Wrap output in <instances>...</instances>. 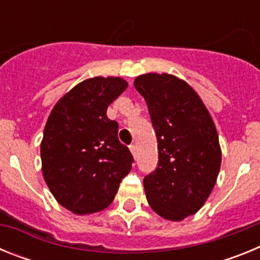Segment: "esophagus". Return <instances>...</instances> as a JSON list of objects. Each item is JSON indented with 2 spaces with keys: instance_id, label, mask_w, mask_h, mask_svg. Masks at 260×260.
Instances as JSON below:
<instances>
[{
  "instance_id": "34e87169",
  "label": "esophagus",
  "mask_w": 260,
  "mask_h": 260,
  "mask_svg": "<svg viewBox=\"0 0 260 260\" xmlns=\"http://www.w3.org/2000/svg\"><path fill=\"white\" fill-rule=\"evenodd\" d=\"M130 151H132L133 156H134V157H137L138 150H137V146H135V144H132V146H130Z\"/></svg>"
}]
</instances>
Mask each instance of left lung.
<instances>
[{
  "mask_svg": "<svg viewBox=\"0 0 260 260\" xmlns=\"http://www.w3.org/2000/svg\"><path fill=\"white\" fill-rule=\"evenodd\" d=\"M144 98L157 138L158 161L143 180L156 213L180 221L210 197L221 165L215 123L189 84L169 74H144L134 82Z\"/></svg>",
  "mask_w": 260,
  "mask_h": 260,
  "instance_id": "left-lung-1",
  "label": "left lung"
}]
</instances>
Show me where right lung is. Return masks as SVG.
Returning a JSON list of instances; mask_svg holds the SVG:
<instances>
[{"instance_id":"1","label":"right lung","mask_w":260,"mask_h":260,"mask_svg":"<svg viewBox=\"0 0 260 260\" xmlns=\"http://www.w3.org/2000/svg\"><path fill=\"white\" fill-rule=\"evenodd\" d=\"M127 88L121 78L87 79L53 108L40 152L53 197L77 215L99 212L113 202L134 161L118 141V123L107 108Z\"/></svg>"}]
</instances>
